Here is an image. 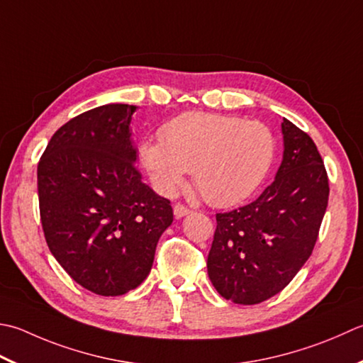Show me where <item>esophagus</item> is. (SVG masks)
Listing matches in <instances>:
<instances>
[{"mask_svg": "<svg viewBox=\"0 0 363 363\" xmlns=\"http://www.w3.org/2000/svg\"><path fill=\"white\" fill-rule=\"evenodd\" d=\"M173 212H174V217L176 218H182V217H186V216L190 214V209L186 208V206H184V204L177 203L174 208H173Z\"/></svg>", "mask_w": 363, "mask_h": 363, "instance_id": "1", "label": "esophagus"}]
</instances>
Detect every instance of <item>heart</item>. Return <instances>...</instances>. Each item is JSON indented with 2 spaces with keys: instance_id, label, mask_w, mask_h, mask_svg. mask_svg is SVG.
I'll list each match as a JSON object with an SVG mask.
<instances>
[{
  "instance_id": "b5f03b06",
  "label": "heart",
  "mask_w": 363,
  "mask_h": 363,
  "mask_svg": "<svg viewBox=\"0 0 363 363\" xmlns=\"http://www.w3.org/2000/svg\"><path fill=\"white\" fill-rule=\"evenodd\" d=\"M159 141L140 146V162L152 184L173 195L191 172L195 189L217 208H230L255 194L274 162L275 140L258 121L189 111L159 130Z\"/></svg>"
}]
</instances>
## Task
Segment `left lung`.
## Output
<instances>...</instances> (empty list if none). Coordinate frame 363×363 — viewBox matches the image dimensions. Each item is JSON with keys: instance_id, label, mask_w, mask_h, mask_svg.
Here are the masks:
<instances>
[{"instance_id": "left-lung-1", "label": "left lung", "mask_w": 363, "mask_h": 363, "mask_svg": "<svg viewBox=\"0 0 363 363\" xmlns=\"http://www.w3.org/2000/svg\"><path fill=\"white\" fill-rule=\"evenodd\" d=\"M283 159L275 179L253 203L217 214L208 275L226 301L255 305L279 294L316 244L329 200L318 147L283 118Z\"/></svg>"}]
</instances>
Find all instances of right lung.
I'll return each instance as SVG.
<instances>
[{"instance_id": "right-lung-1", "label": "right lung", "mask_w": 363, "mask_h": 363, "mask_svg": "<svg viewBox=\"0 0 363 363\" xmlns=\"http://www.w3.org/2000/svg\"><path fill=\"white\" fill-rule=\"evenodd\" d=\"M137 106L108 104L70 119L38 165L47 245L72 279L99 296H123L151 272L173 223L167 198L141 182L130 121Z\"/></svg>"}]
</instances>
